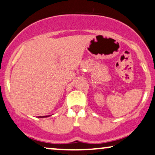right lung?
<instances>
[{
  "mask_svg": "<svg viewBox=\"0 0 155 155\" xmlns=\"http://www.w3.org/2000/svg\"><path fill=\"white\" fill-rule=\"evenodd\" d=\"M49 116H51V115H48V116H42V117H38V118H45V117H48Z\"/></svg>",
  "mask_w": 155,
  "mask_h": 155,
  "instance_id": "1",
  "label": "right lung"
}]
</instances>
